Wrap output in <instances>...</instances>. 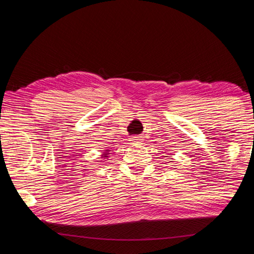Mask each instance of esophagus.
<instances>
[{
    "mask_svg": "<svg viewBox=\"0 0 254 254\" xmlns=\"http://www.w3.org/2000/svg\"><path fill=\"white\" fill-rule=\"evenodd\" d=\"M130 141L132 144L140 143V141H143V137H141V136H134V137H131V138H130Z\"/></svg>",
    "mask_w": 254,
    "mask_h": 254,
    "instance_id": "1",
    "label": "esophagus"
}]
</instances>
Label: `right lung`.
<instances>
[{
  "instance_id": "add662e5",
  "label": "right lung",
  "mask_w": 254,
  "mask_h": 254,
  "mask_svg": "<svg viewBox=\"0 0 254 254\" xmlns=\"http://www.w3.org/2000/svg\"><path fill=\"white\" fill-rule=\"evenodd\" d=\"M107 155H108V154H104V155H102V156H104V157H108V156H107Z\"/></svg>"
}]
</instances>
